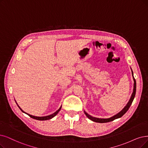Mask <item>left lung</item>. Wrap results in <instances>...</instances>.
<instances>
[{"mask_svg":"<svg viewBox=\"0 0 148 148\" xmlns=\"http://www.w3.org/2000/svg\"><path fill=\"white\" fill-rule=\"evenodd\" d=\"M131 70H132V76H133V79H134V90H133V92H132V94L131 98H130L129 102L127 103V105L125 106V107L124 108V109L121 111H120L119 114H117L116 115L109 118V119H99V118L93 117V116H92L90 115H88L87 113V112H86L84 111V114H86V115L87 116V117L88 118V119H89L90 120H92L93 121H95V122L103 123L110 122V121H114L115 119H119V118L121 117L124 114H126V112L128 110V109L130 108V106H131V104L132 103V101H133V100L134 99V97L135 96V93H136V81H135V78L134 77V73H133V72H132V70L131 69Z\"/></svg>","mask_w":148,"mask_h":148,"instance_id":"8db88e82","label":"left lung"}]
</instances>
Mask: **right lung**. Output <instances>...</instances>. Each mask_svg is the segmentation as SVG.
Wrapping results in <instances>:
<instances>
[{"label":"right lung","mask_w":148,"mask_h":148,"mask_svg":"<svg viewBox=\"0 0 148 148\" xmlns=\"http://www.w3.org/2000/svg\"><path fill=\"white\" fill-rule=\"evenodd\" d=\"M17 104V103H16ZM18 106V105H17ZM18 107H19V108L23 112V113H25V114H27L28 116H30L31 118H32V119H35V120H41V121H42V120H50V119H51L52 118H53L55 116H56L57 114H58V113L59 112H60V110H61V107L62 106H61L60 107V108L58 110H56L55 113H53V114H51V115H48V116H33V115H29V114H27V113H26V112H25L24 111H23L22 110V109L19 107V106H18Z\"/></svg>","instance_id":"add662e5"}]
</instances>
